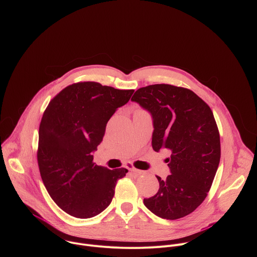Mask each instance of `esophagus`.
Instances as JSON below:
<instances>
[{
    "mask_svg": "<svg viewBox=\"0 0 257 257\" xmlns=\"http://www.w3.org/2000/svg\"><path fill=\"white\" fill-rule=\"evenodd\" d=\"M127 169H128L129 171H131V172H133V173L137 174V175H140V174H142V173H143V171H141V170H138V169L134 168L132 165H128V166H127Z\"/></svg>",
    "mask_w": 257,
    "mask_h": 257,
    "instance_id": "1",
    "label": "esophagus"
}]
</instances>
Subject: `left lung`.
<instances>
[{"label":"left lung","instance_id":"8db88e82","mask_svg":"<svg viewBox=\"0 0 257 257\" xmlns=\"http://www.w3.org/2000/svg\"><path fill=\"white\" fill-rule=\"evenodd\" d=\"M131 100L152 114L154 151L171 153L166 160L171 174L164 180L157 176L159 191L143 203L162 218L186 216L207 196L221 159L211 109L192 90L170 84L141 87Z\"/></svg>","mask_w":257,"mask_h":257}]
</instances>
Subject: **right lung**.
Returning a JSON list of instances; mask_svg holds the SVG:
<instances>
[{
    "instance_id": "obj_1",
    "label": "right lung",
    "mask_w": 257,
    "mask_h": 257,
    "mask_svg": "<svg viewBox=\"0 0 257 257\" xmlns=\"http://www.w3.org/2000/svg\"><path fill=\"white\" fill-rule=\"evenodd\" d=\"M133 89L98 82L71 84L49 103L39 131L38 163L44 184L56 204L78 218L97 215L111 203L125 168L108 170L93 163L105 126Z\"/></svg>"
}]
</instances>
